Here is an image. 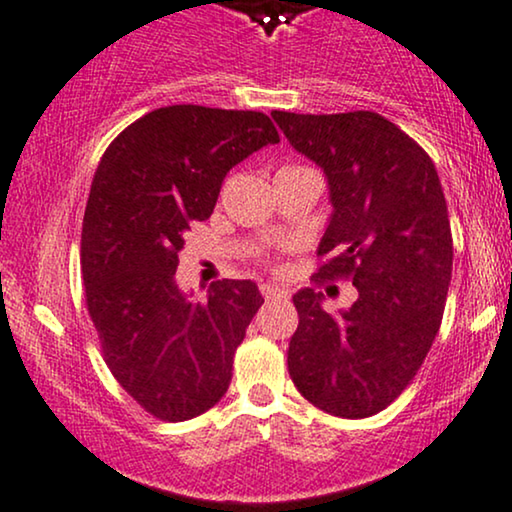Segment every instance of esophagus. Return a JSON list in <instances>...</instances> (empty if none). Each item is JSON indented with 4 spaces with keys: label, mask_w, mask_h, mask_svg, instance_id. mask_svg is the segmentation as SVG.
Here are the masks:
<instances>
[{
    "label": "esophagus",
    "mask_w": 512,
    "mask_h": 512,
    "mask_svg": "<svg viewBox=\"0 0 512 512\" xmlns=\"http://www.w3.org/2000/svg\"><path fill=\"white\" fill-rule=\"evenodd\" d=\"M261 294L266 299H275V297H285V290H282V287H278V285H270V282H263L261 285Z\"/></svg>",
    "instance_id": "34e87169"
}]
</instances>
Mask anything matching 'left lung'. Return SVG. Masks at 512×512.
Wrapping results in <instances>:
<instances>
[{"label":"left lung","instance_id":"left-lung-1","mask_svg":"<svg viewBox=\"0 0 512 512\" xmlns=\"http://www.w3.org/2000/svg\"><path fill=\"white\" fill-rule=\"evenodd\" d=\"M294 150L321 167L333 213L318 278L352 280L350 309L323 292L292 297L299 314L287 369L311 405L345 419L386 410L431 350L453 273L441 179L426 150L376 112H270Z\"/></svg>","mask_w":512,"mask_h":512}]
</instances>
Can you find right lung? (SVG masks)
Segmentation results:
<instances>
[{"instance_id":"add662e5","label":"right lung","mask_w":512,"mask_h":512,"mask_svg":"<svg viewBox=\"0 0 512 512\" xmlns=\"http://www.w3.org/2000/svg\"><path fill=\"white\" fill-rule=\"evenodd\" d=\"M268 143L280 136L263 112L170 105L126 126L95 170L81 234L88 314L112 376L162 422L194 419L227 393L263 304L251 280H218L194 302L174 273L227 172Z\"/></svg>"}]
</instances>
